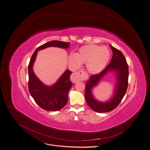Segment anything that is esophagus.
<instances>
[{
  "label": "esophagus",
  "mask_w": 150,
  "mask_h": 150,
  "mask_svg": "<svg viewBox=\"0 0 150 150\" xmlns=\"http://www.w3.org/2000/svg\"><path fill=\"white\" fill-rule=\"evenodd\" d=\"M88 75L85 71L83 70H80L77 72H74L71 75V81L74 83H76L79 81L86 80L88 79Z\"/></svg>",
  "instance_id": "1"
}]
</instances>
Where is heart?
Listing matches in <instances>:
<instances>
[{
  "mask_svg": "<svg viewBox=\"0 0 150 150\" xmlns=\"http://www.w3.org/2000/svg\"><path fill=\"white\" fill-rule=\"evenodd\" d=\"M110 57V51L106 47L88 45L81 47L76 54L69 56V62L76 68L81 64H87V69L91 74L99 73L106 66Z\"/></svg>",
  "mask_w": 150,
  "mask_h": 150,
  "instance_id": "heart-1",
  "label": "heart"
}]
</instances>
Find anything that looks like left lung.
I'll use <instances>...</instances> for the list:
<instances>
[{
    "label": "left lung",
    "mask_w": 150,
    "mask_h": 150,
    "mask_svg": "<svg viewBox=\"0 0 150 150\" xmlns=\"http://www.w3.org/2000/svg\"><path fill=\"white\" fill-rule=\"evenodd\" d=\"M110 46L113 51L112 58L110 64L99 74L91 75L86 84V101L91 108L98 113L108 112L114 110L121 102L128 86L129 67L126 58L121 51L111 45ZM111 71H115L117 74V85L114 95L112 99L108 102L97 101L93 97L91 90L99 82L104 75Z\"/></svg>",
    "instance_id": "left-lung-1"
}]
</instances>
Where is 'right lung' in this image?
<instances>
[{"mask_svg": "<svg viewBox=\"0 0 150 150\" xmlns=\"http://www.w3.org/2000/svg\"><path fill=\"white\" fill-rule=\"evenodd\" d=\"M69 42L53 40L38 47L32 54L28 66L29 91L35 102L42 108L48 111H58L66 105L68 101V93L72 86L70 80L71 71L66 70L57 81L51 86L43 84L35 76L32 67L37 52L50 47L68 48Z\"/></svg>", "mask_w": 150, "mask_h": 150, "instance_id": "obj_1", "label": "right lung"}]
</instances>
